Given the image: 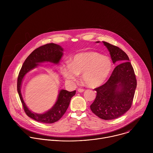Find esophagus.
<instances>
[{
  "instance_id": "obj_1",
  "label": "esophagus",
  "mask_w": 153,
  "mask_h": 153,
  "mask_svg": "<svg viewBox=\"0 0 153 153\" xmlns=\"http://www.w3.org/2000/svg\"><path fill=\"white\" fill-rule=\"evenodd\" d=\"M77 91H78V92H79V93H82V92H83V91H85V90L82 89V88H78Z\"/></svg>"
}]
</instances>
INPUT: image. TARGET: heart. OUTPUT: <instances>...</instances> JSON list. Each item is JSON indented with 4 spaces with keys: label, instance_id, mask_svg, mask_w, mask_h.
Wrapping results in <instances>:
<instances>
[{
    "label": "heart",
    "instance_id": "b5f03b06",
    "mask_svg": "<svg viewBox=\"0 0 153 153\" xmlns=\"http://www.w3.org/2000/svg\"><path fill=\"white\" fill-rule=\"evenodd\" d=\"M112 63L110 58L102 56L94 51H86L76 54L71 63L62 65L63 76L70 82H75L82 74L83 82L90 88L102 85L110 76Z\"/></svg>",
    "mask_w": 153,
    "mask_h": 153
}]
</instances>
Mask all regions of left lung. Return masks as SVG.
<instances>
[{
  "instance_id": "1",
  "label": "left lung",
  "mask_w": 153,
  "mask_h": 153,
  "mask_svg": "<svg viewBox=\"0 0 153 153\" xmlns=\"http://www.w3.org/2000/svg\"><path fill=\"white\" fill-rule=\"evenodd\" d=\"M103 43L110 51L113 63L120 64L105 84L94 89L97 95L90 108L99 118L112 120L124 114L131 106L137 80L127 54L116 46Z\"/></svg>"
}]
</instances>
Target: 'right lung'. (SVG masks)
Masks as SVG:
<instances>
[{
  "label": "right lung",
  "instance_id": "obj_1",
  "mask_svg": "<svg viewBox=\"0 0 153 153\" xmlns=\"http://www.w3.org/2000/svg\"><path fill=\"white\" fill-rule=\"evenodd\" d=\"M63 48L55 43H48L34 50L26 59L17 78V92L26 114L31 119L42 123H53L58 121L66 112L71 98L76 91H68L61 90L57 100L50 110L43 114H36L31 111L24 102L21 94V85L25 74L39 65V63L50 62L57 64L63 56Z\"/></svg>",
  "mask_w": 153,
  "mask_h": 153
}]
</instances>
